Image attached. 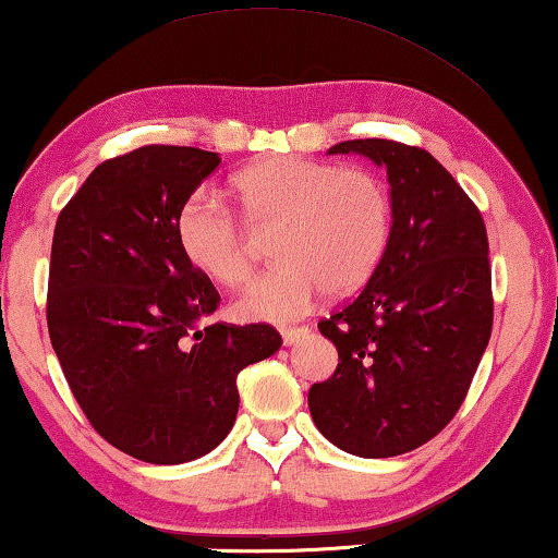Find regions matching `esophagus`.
I'll list each match as a JSON object with an SVG mask.
<instances>
[{
    "instance_id": "34e87169",
    "label": "esophagus",
    "mask_w": 558,
    "mask_h": 558,
    "mask_svg": "<svg viewBox=\"0 0 558 558\" xmlns=\"http://www.w3.org/2000/svg\"><path fill=\"white\" fill-rule=\"evenodd\" d=\"M280 333L286 343H295L301 336L308 333V326H286V328H280Z\"/></svg>"
}]
</instances>
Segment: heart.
I'll list each match as a JSON object with an SVG mask.
<instances>
[{
  "label": "heart",
  "mask_w": 558,
  "mask_h": 558,
  "mask_svg": "<svg viewBox=\"0 0 558 558\" xmlns=\"http://www.w3.org/2000/svg\"><path fill=\"white\" fill-rule=\"evenodd\" d=\"M253 232H272L276 265L240 295L245 318L290 320L320 290H356L379 265L391 232L387 186L364 167L265 156L230 182ZM177 238L186 260L219 286L238 288L255 260L253 238L217 199L194 194L179 211Z\"/></svg>",
  "instance_id": "b5f03b06"
}]
</instances>
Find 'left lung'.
<instances>
[{
    "label": "left lung",
    "instance_id": "obj_1",
    "mask_svg": "<svg viewBox=\"0 0 558 558\" xmlns=\"http://www.w3.org/2000/svg\"><path fill=\"white\" fill-rule=\"evenodd\" d=\"M328 154L387 167L391 232L361 293L318 324L339 366L311 387V417L341 450L395 458L442 433L465 402L493 328L488 232L425 148L354 138Z\"/></svg>",
    "mask_w": 558,
    "mask_h": 558
}]
</instances>
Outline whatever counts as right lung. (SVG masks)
<instances>
[{"instance_id":"add662e5","label":"right lung","mask_w":558,"mask_h":558,"mask_svg":"<svg viewBox=\"0 0 558 558\" xmlns=\"http://www.w3.org/2000/svg\"><path fill=\"white\" fill-rule=\"evenodd\" d=\"M217 167L192 146L133 148L93 169L52 234L47 328L70 391L100 437L154 465L215 450L238 417V374L282 343L270 324L199 326L219 293L177 219Z\"/></svg>"}]
</instances>
